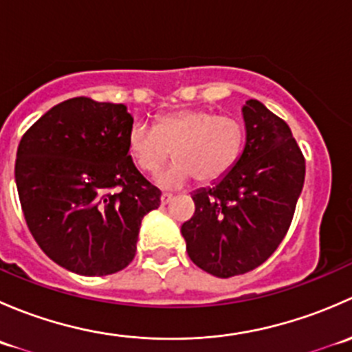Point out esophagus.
Instances as JSON below:
<instances>
[{
  "label": "esophagus",
  "instance_id": "1",
  "mask_svg": "<svg viewBox=\"0 0 352 352\" xmlns=\"http://www.w3.org/2000/svg\"><path fill=\"white\" fill-rule=\"evenodd\" d=\"M173 194H168V192H163L162 194V204H168V202L173 201Z\"/></svg>",
  "mask_w": 352,
  "mask_h": 352
}]
</instances>
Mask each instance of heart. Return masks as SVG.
<instances>
[{
	"mask_svg": "<svg viewBox=\"0 0 352 352\" xmlns=\"http://www.w3.org/2000/svg\"><path fill=\"white\" fill-rule=\"evenodd\" d=\"M127 153L138 170L156 173L173 153L177 160L156 177L163 187H182L194 177L201 186L219 182L239 163L245 146L240 120L208 109H182L160 116L153 129L134 124Z\"/></svg>",
	"mask_w": 352,
	"mask_h": 352,
	"instance_id": "obj_1",
	"label": "heart"
}]
</instances>
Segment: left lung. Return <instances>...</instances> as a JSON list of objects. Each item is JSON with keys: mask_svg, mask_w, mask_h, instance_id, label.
<instances>
[{"mask_svg": "<svg viewBox=\"0 0 352 352\" xmlns=\"http://www.w3.org/2000/svg\"><path fill=\"white\" fill-rule=\"evenodd\" d=\"M242 112L247 141L239 163L192 194L196 212L182 225L190 261L216 278L254 271L274 254L305 182V156L285 120L254 98Z\"/></svg>", "mask_w": 352, "mask_h": 352, "instance_id": "8db88e82", "label": "left lung"}]
</instances>
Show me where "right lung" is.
<instances>
[{"label":"right lung","mask_w":352,"mask_h":352,"mask_svg":"<svg viewBox=\"0 0 352 352\" xmlns=\"http://www.w3.org/2000/svg\"><path fill=\"white\" fill-rule=\"evenodd\" d=\"M126 105L69 98L23 134L15 180L28 230L61 267L81 276L122 271L144 214L160 206L127 155Z\"/></svg>","instance_id":"add662e5"}]
</instances>
